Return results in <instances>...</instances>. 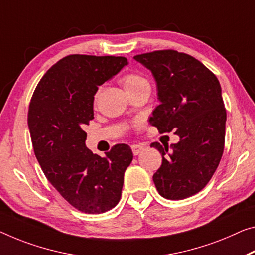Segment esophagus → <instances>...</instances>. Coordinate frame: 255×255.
<instances>
[{"mask_svg":"<svg viewBox=\"0 0 255 255\" xmlns=\"http://www.w3.org/2000/svg\"><path fill=\"white\" fill-rule=\"evenodd\" d=\"M131 149H132L133 155L136 156V155L140 154V151L143 150V146H140V144H132Z\"/></svg>","mask_w":255,"mask_h":255,"instance_id":"esophagus-1","label":"esophagus"}]
</instances>
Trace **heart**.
<instances>
[{
  "label": "heart",
  "mask_w": 255,
  "mask_h": 255,
  "mask_svg": "<svg viewBox=\"0 0 255 255\" xmlns=\"http://www.w3.org/2000/svg\"><path fill=\"white\" fill-rule=\"evenodd\" d=\"M122 84L127 93H130L140 88L146 87V85H149L146 77H143L142 75H140V74H136V73H131V74H127V75H124L122 77Z\"/></svg>",
  "instance_id": "1"
}]
</instances>
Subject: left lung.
Listing matches in <instances>:
<instances>
[{
  "mask_svg": "<svg viewBox=\"0 0 255 255\" xmlns=\"http://www.w3.org/2000/svg\"><path fill=\"white\" fill-rule=\"evenodd\" d=\"M149 69L157 85L159 105L149 122L159 133L174 131L178 143H151L162 154L152 175L167 199L190 197L204 188L220 163L227 114L218 78L201 61L173 50L133 57Z\"/></svg>",
  "mask_w": 255,
  "mask_h": 255,
  "instance_id": "8db88e82",
  "label": "left lung"
}]
</instances>
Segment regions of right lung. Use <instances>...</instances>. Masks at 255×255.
Returning a JSON list of instances; mask_svg holds the SVG:
<instances>
[{
    "mask_svg": "<svg viewBox=\"0 0 255 255\" xmlns=\"http://www.w3.org/2000/svg\"><path fill=\"white\" fill-rule=\"evenodd\" d=\"M128 64L124 57H65L45 73L30 100L28 128L43 173L84 213L107 212L119 203L132 162L128 144H116L104 157L93 154L83 130L93 119L98 88Z\"/></svg>",
    "mask_w": 255,
    "mask_h": 255,
    "instance_id": "add662e5",
    "label": "right lung"
}]
</instances>
